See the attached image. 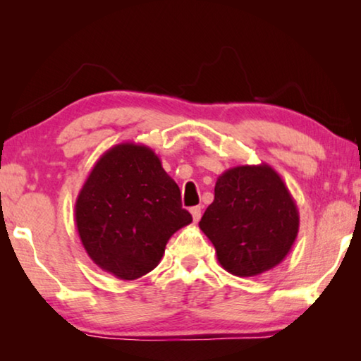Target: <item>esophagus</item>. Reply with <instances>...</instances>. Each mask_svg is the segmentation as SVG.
<instances>
[{"label": "esophagus", "mask_w": 361, "mask_h": 361, "mask_svg": "<svg viewBox=\"0 0 361 361\" xmlns=\"http://www.w3.org/2000/svg\"><path fill=\"white\" fill-rule=\"evenodd\" d=\"M191 215H192L194 223H197L199 219H200V215H202V213H200V207H192V209H191Z\"/></svg>", "instance_id": "obj_1"}]
</instances>
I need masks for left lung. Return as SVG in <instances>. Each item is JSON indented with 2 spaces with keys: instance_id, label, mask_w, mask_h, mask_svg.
<instances>
[{
  "instance_id": "8db88e82",
  "label": "left lung",
  "mask_w": 361,
  "mask_h": 361,
  "mask_svg": "<svg viewBox=\"0 0 361 361\" xmlns=\"http://www.w3.org/2000/svg\"><path fill=\"white\" fill-rule=\"evenodd\" d=\"M199 228L226 271L255 277L288 255L299 231V212L271 166H237L218 176L215 200L207 207Z\"/></svg>"
}]
</instances>
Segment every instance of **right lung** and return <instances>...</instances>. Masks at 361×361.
I'll return each instance as SVG.
<instances>
[{"label":"right lung","instance_id":"1","mask_svg":"<svg viewBox=\"0 0 361 361\" xmlns=\"http://www.w3.org/2000/svg\"><path fill=\"white\" fill-rule=\"evenodd\" d=\"M75 221L97 266L121 280H135L159 264L170 237L192 216L156 152L121 143L89 173L78 194Z\"/></svg>","mask_w":361,"mask_h":361}]
</instances>
